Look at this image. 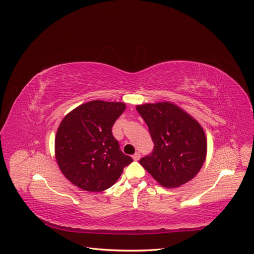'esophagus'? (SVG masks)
I'll list each match as a JSON object with an SVG mask.
<instances>
[{
    "label": "esophagus",
    "mask_w": 254,
    "mask_h": 254,
    "mask_svg": "<svg viewBox=\"0 0 254 254\" xmlns=\"http://www.w3.org/2000/svg\"><path fill=\"white\" fill-rule=\"evenodd\" d=\"M140 157H141V155H140V152H135L134 155L132 156V158H133V160L134 161H137V160H140Z\"/></svg>",
    "instance_id": "esophagus-1"
}]
</instances>
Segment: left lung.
<instances>
[{
  "mask_svg": "<svg viewBox=\"0 0 254 254\" xmlns=\"http://www.w3.org/2000/svg\"><path fill=\"white\" fill-rule=\"evenodd\" d=\"M136 110L155 144L140 164L164 188H178L193 179L206 156V139L200 124L167 102L139 105Z\"/></svg>",
  "mask_w": 254,
  "mask_h": 254,
  "instance_id": "1",
  "label": "left lung"
}]
</instances>
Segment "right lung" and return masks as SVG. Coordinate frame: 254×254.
<instances>
[{
	"label": "right lung",
	"mask_w": 254,
	"mask_h": 254,
	"mask_svg": "<svg viewBox=\"0 0 254 254\" xmlns=\"http://www.w3.org/2000/svg\"><path fill=\"white\" fill-rule=\"evenodd\" d=\"M125 108L124 103L92 101L61 121L55 137V157L61 173L74 186L88 191L105 190L132 162L112 134V126Z\"/></svg>",
	"instance_id": "right-lung-1"
}]
</instances>
